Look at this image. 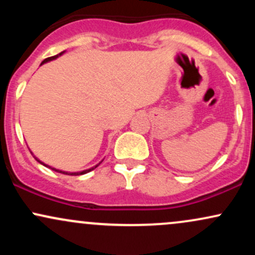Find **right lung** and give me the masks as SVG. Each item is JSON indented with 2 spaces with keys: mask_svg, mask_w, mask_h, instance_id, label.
I'll list each match as a JSON object with an SVG mask.
<instances>
[{
  "mask_svg": "<svg viewBox=\"0 0 255 255\" xmlns=\"http://www.w3.org/2000/svg\"><path fill=\"white\" fill-rule=\"evenodd\" d=\"M64 52H66V50H63L62 52H60V54H57V55H55V56H51V57H48V58H45V60L43 61L42 63H40V66H42V64H44V63H46V62H50V61H54V60H56L57 57H60V56H62V55L64 54ZM31 153L33 154V152L31 151ZM33 157H34V159L37 160V162H39L40 164H43L44 166H46V168H49V169H51V170H54V171H57V172H61V174H64V175H72V176H77V175H84V174H87V172H90L91 170H93V169H96L97 168V166L101 164L102 162H103V159L101 160V162L98 163V164H96L95 166H92V168H90V169H86V170H83V171H63V170H60V169H56V168H52V166H50V165H48V164H45V163H43L42 160H39L38 159V158L34 156L33 154Z\"/></svg>",
  "mask_w": 255,
  "mask_h": 255,
  "instance_id": "obj_1",
  "label": "right lung"
}]
</instances>
